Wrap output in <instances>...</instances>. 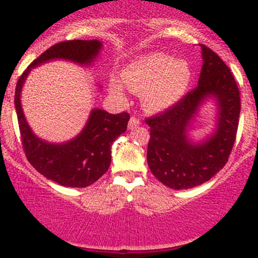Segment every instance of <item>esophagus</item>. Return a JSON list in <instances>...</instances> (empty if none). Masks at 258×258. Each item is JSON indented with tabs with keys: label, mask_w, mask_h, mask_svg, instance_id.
<instances>
[{
	"label": "esophagus",
	"mask_w": 258,
	"mask_h": 258,
	"mask_svg": "<svg viewBox=\"0 0 258 258\" xmlns=\"http://www.w3.org/2000/svg\"><path fill=\"white\" fill-rule=\"evenodd\" d=\"M140 125V120L138 118H135V116H132L129 120V124H128V128L132 130V129H135L138 128V126Z\"/></svg>",
	"instance_id": "1"
}]
</instances>
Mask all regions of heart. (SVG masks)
Here are the masks:
<instances>
[{
	"instance_id": "heart-1",
	"label": "heart",
	"mask_w": 258,
	"mask_h": 258,
	"mask_svg": "<svg viewBox=\"0 0 258 258\" xmlns=\"http://www.w3.org/2000/svg\"><path fill=\"white\" fill-rule=\"evenodd\" d=\"M121 82L132 92L142 94L143 105L150 111H163L179 102L191 81V68L182 59L174 60L164 53H151L129 63L121 71ZM109 92L123 99L124 87L110 79Z\"/></svg>"
}]
</instances>
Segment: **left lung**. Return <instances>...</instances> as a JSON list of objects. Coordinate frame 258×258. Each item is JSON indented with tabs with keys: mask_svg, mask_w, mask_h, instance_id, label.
<instances>
[{
	"mask_svg": "<svg viewBox=\"0 0 258 258\" xmlns=\"http://www.w3.org/2000/svg\"><path fill=\"white\" fill-rule=\"evenodd\" d=\"M201 55L198 87L174 107L147 119L149 169L174 190L199 186L216 175L227 163L237 133L241 103L235 78L224 60L204 44ZM209 99L218 110L214 130L203 141H194L189 132L201 105Z\"/></svg>",
	"mask_w": 258,
	"mask_h": 258,
	"instance_id": "left-lung-1",
	"label": "left lung"
}]
</instances>
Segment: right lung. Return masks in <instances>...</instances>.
I'll use <instances>...</instances> for the list:
<instances>
[{
	"label": "right lung",
	"instance_id": "1",
	"mask_svg": "<svg viewBox=\"0 0 258 258\" xmlns=\"http://www.w3.org/2000/svg\"><path fill=\"white\" fill-rule=\"evenodd\" d=\"M102 48V42L98 39H74L54 44L28 66L16 87L15 107L26 156L37 171L62 186L87 187L107 172L111 160V144L119 135L125 133L130 115L128 113L109 114L94 108L77 137L64 143H49L37 137L26 120L21 93L33 68L54 59L70 60L89 67Z\"/></svg>",
	"mask_w": 258,
	"mask_h": 258
}]
</instances>
